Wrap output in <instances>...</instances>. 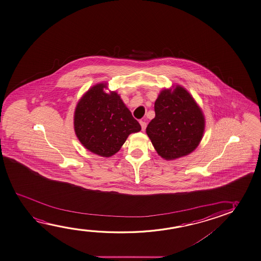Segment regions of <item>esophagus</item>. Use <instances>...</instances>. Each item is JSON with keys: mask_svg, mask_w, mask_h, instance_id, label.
<instances>
[{"mask_svg": "<svg viewBox=\"0 0 261 261\" xmlns=\"http://www.w3.org/2000/svg\"><path fill=\"white\" fill-rule=\"evenodd\" d=\"M140 125L142 126V130L144 131L145 128H146V123H145V121H140Z\"/></svg>", "mask_w": 261, "mask_h": 261, "instance_id": "34e87169", "label": "esophagus"}]
</instances>
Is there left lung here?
<instances>
[{"label": "left lung", "mask_w": 261, "mask_h": 261, "mask_svg": "<svg viewBox=\"0 0 261 261\" xmlns=\"http://www.w3.org/2000/svg\"><path fill=\"white\" fill-rule=\"evenodd\" d=\"M154 111L146 134L162 158L178 159L198 146L204 135V117L186 89L176 85L163 90L155 101Z\"/></svg>", "instance_id": "8db88e82"}]
</instances>
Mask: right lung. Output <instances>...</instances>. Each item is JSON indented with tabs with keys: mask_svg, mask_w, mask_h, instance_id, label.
<instances>
[{
	"mask_svg": "<svg viewBox=\"0 0 261 261\" xmlns=\"http://www.w3.org/2000/svg\"><path fill=\"white\" fill-rule=\"evenodd\" d=\"M106 89L107 83L92 86L78 102L73 119L81 144L102 157L117 153L130 134L141 130L120 96Z\"/></svg>",
	"mask_w": 261,
	"mask_h": 261,
	"instance_id": "right-lung-1",
	"label": "right lung"
}]
</instances>
